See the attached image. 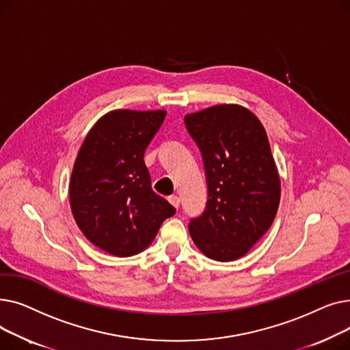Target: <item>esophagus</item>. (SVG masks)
I'll return each instance as SVG.
<instances>
[{"instance_id": "obj_1", "label": "esophagus", "mask_w": 350, "mask_h": 350, "mask_svg": "<svg viewBox=\"0 0 350 350\" xmlns=\"http://www.w3.org/2000/svg\"><path fill=\"white\" fill-rule=\"evenodd\" d=\"M169 201H170L172 206H174L176 208H178V206H180V197H178V196H176V194L169 196Z\"/></svg>"}]
</instances>
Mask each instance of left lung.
<instances>
[{"mask_svg":"<svg viewBox=\"0 0 350 350\" xmlns=\"http://www.w3.org/2000/svg\"><path fill=\"white\" fill-rule=\"evenodd\" d=\"M204 163L208 197L191 218L194 244L208 258L244 256L277 215L281 183L264 126L240 105H217L185 118Z\"/></svg>","mask_w":350,"mask_h":350,"instance_id":"1","label":"left lung"}]
</instances>
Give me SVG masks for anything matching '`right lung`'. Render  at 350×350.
Here are the masks:
<instances>
[{
  "label": "right lung",
  "mask_w": 350,
  "mask_h": 350,
  "mask_svg": "<svg viewBox=\"0 0 350 350\" xmlns=\"http://www.w3.org/2000/svg\"><path fill=\"white\" fill-rule=\"evenodd\" d=\"M165 118V110H113L85 137L73 164L72 214L98 248L131 256L149 247L176 208L152 190L144 152Z\"/></svg>",
  "instance_id": "add662e5"
}]
</instances>
